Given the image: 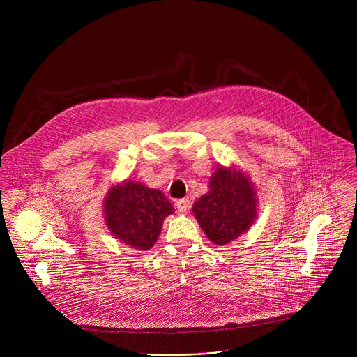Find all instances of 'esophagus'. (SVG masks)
Listing matches in <instances>:
<instances>
[{"label": "esophagus", "mask_w": 357, "mask_h": 357, "mask_svg": "<svg viewBox=\"0 0 357 357\" xmlns=\"http://www.w3.org/2000/svg\"><path fill=\"white\" fill-rule=\"evenodd\" d=\"M175 206H176V209H178L179 213H186V212L189 211V208H190V200H189L188 197L179 199V200H176Z\"/></svg>", "instance_id": "esophagus-1"}]
</instances>
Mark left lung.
I'll list each match as a JSON object with an SVG mask.
<instances>
[{
	"label": "left lung",
	"mask_w": 357,
	"mask_h": 357,
	"mask_svg": "<svg viewBox=\"0 0 357 357\" xmlns=\"http://www.w3.org/2000/svg\"><path fill=\"white\" fill-rule=\"evenodd\" d=\"M209 192L193 203V213L206 236L219 245L245 233L257 216V195L240 171L219 168Z\"/></svg>",
	"instance_id": "1"
}]
</instances>
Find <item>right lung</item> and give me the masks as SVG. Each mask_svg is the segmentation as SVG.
<instances>
[{
	"mask_svg": "<svg viewBox=\"0 0 357 357\" xmlns=\"http://www.w3.org/2000/svg\"><path fill=\"white\" fill-rule=\"evenodd\" d=\"M174 213L172 203L158 189L128 181L109 190L106 223L116 238L135 250H149L158 240L164 219Z\"/></svg>",
	"mask_w": 357,
	"mask_h": 357,
	"instance_id": "1",
	"label": "right lung"
}]
</instances>
